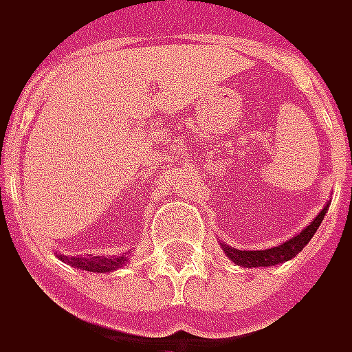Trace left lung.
<instances>
[{
    "instance_id": "1",
    "label": "left lung",
    "mask_w": 352,
    "mask_h": 352,
    "mask_svg": "<svg viewBox=\"0 0 352 352\" xmlns=\"http://www.w3.org/2000/svg\"><path fill=\"white\" fill-rule=\"evenodd\" d=\"M327 207L329 205H325L324 211L318 214L300 234H296V236L291 238L285 244H280V246L270 248V250H248V252L246 250H234V248L230 246H223L225 248V254L234 263L242 265V267H271V265H279L283 261H289L298 252H302V248L312 240L316 230H318V226L322 225V221H324L325 213H327Z\"/></svg>"
}]
</instances>
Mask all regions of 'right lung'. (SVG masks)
<instances>
[{
    "instance_id": "add662e5",
    "label": "right lung",
    "mask_w": 352,
    "mask_h": 352,
    "mask_svg": "<svg viewBox=\"0 0 352 352\" xmlns=\"http://www.w3.org/2000/svg\"><path fill=\"white\" fill-rule=\"evenodd\" d=\"M67 263H72L75 267L82 271H93V273H108V271H116L126 263L124 256H87V258H65Z\"/></svg>"
}]
</instances>
